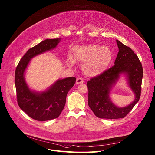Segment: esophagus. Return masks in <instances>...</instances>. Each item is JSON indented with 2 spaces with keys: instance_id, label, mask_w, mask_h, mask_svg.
<instances>
[{
  "instance_id": "obj_1",
  "label": "esophagus",
  "mask_w": 155,
  "mask_h": 155,
  "mask_svg": "<svg viewBox=\"0 0 155 155\" xmlns=\"http://www.w3.org/2000/svg\"><path fill=\"white\" fill-rule=\"evenodd\" d=\"M84 83V80L81 78H78L76 80V84H82Z\"/></svg>"
}]
</instances>
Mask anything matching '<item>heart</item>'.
Listing matches in <instances>:
<instances>
[{
  "instance_id": "obj_1",
  "label": "heart",
  "mask_w": 155,
  "mask_h": 155,
  "mask_svg": "<svg viewBox=\"0 0 155 155\" xmlns=\"http://www.w3.org/2000/svg\"><path fill=\"white\" fill-rule=\"evenodd\" d=\"M73 53L75 60L84 63L82 70L87 76H96L104 71L112 57L109 48L97 45L78 46L74 48ZM72 63V60L69 59L68 64Z\"/></svg>"
}]
</instances>
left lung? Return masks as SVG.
<instances>
[{
    "instance_id": "1",
    "label": "left lung",
    "mask_w": 155,
    "mask_h": 155,
    "mask_svg": "<svg viewBox=\"0 0 155 155\" xmlns=\"http://www.w3.org/2000/svg\"><path fill=\"white\" fill-rule=\"evenodd\" d=\"M119 52L114 64L101 75L88 81V104L94 114L101 119L124 118L140 100L143 78V67L137 56L129 47L116 40ZM121 74H125L129 86L135 95L134 102L124 108L112 103L109 94Z\"/></svg>"
}]
</instances>
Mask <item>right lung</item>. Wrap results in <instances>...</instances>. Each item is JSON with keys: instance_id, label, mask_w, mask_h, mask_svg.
I'll return each instance as SVG.
<instances>
[{"instance_id": "1", "label": "right lung", "mask_w": 155, "mask_h": 155, "mask_svg": "<svg viewBox=\"0 0 155 155\" xmlns=\"http://www.w3.org/2000/svg\"><path fill=\"white\" fill-rule=\"evenodd\" d=\"M60 38L46 39L30 48L16 67L15 85L19 107L32 119L46 121L58 117L63 110L68 92L75 85V77L58 80L45 91H31L27 85L24 73L33 57L55 48Z\"/></svg>"}]
</instances>
